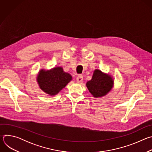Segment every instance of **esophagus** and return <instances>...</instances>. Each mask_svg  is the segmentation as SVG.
<instances>
[{
  "instance_id": "1",
  "label": "esophagus",
  "mask_w": 152,
  "mask_h": 152,
  "mask_svg": "<svg viewBox=\"0 0 152 152\" xmlns=\"http://www.w3.org/2000/svg\"><path fill=\"white\" fill-rule=\"evenodd\" d=\"M82 80H83V76H82L79 75L76 77V81H77V83H80L81 82H82Z\"/></svg>"
}]
</instances>
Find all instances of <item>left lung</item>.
I'll use <instances>...</instances> for the list:
<instances>
[{
	"label": "left lung",
	"instance_id": "1",
	"mask_svg": "<svg viewBox=\"0 0 152 152\" xmlns=\"http://www.w3.org/2000/svg\"><path fill=\"white\" fill-rule=\"evenodd\" d=\"M114 84L111 76L99 70L94 72L92 79L86 83V87L94 97H100L110 92Z\"/></svg>",
	"mask_w": 152,
	"mask_h": 152
}]
</instances>
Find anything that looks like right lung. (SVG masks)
Listing matches in <instances>:
<instances>
[{
  "label": "right lung",
  "mask_w": 152,
  "mask_h": 152,
  "mask_svg": "<svg viewBox=\"0 0 152 152\" xmlns=\"http://www.w3.org/2000/svg\"><path fill=\"white\" fill-rule=\"evenodd\" d=\"M72 79V76L64 72L62 67H55L47 71L41 70L37 76L40 88L50 96L58 94Z\"/></svg>",
  "instance_id": "1"
}]
</instances>
